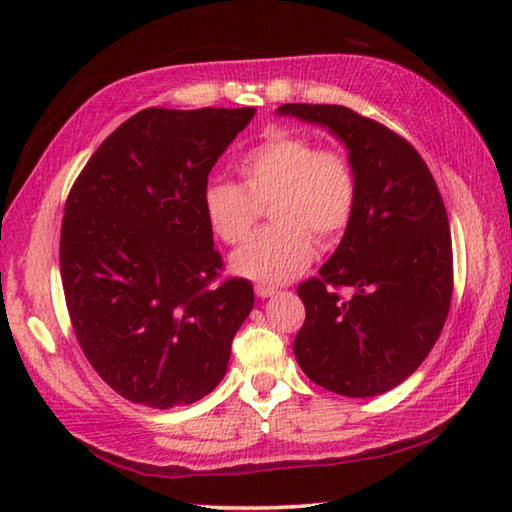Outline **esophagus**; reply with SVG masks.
<instances>
[{
	"label": "esophagus",
	"instance_id": "obj_1",
	"mask_svg": "<svg viewBox=\"0 0 512 512\" xmlns=\"http://www.w3.org/2000/svg\"><path fill=\"white\" fill-rule=\"evenodd\" d=\"M255 293H257V298H273V296H277V291L275 287H268V284H255Z\"/></svg>",
	"mask_w": 512,
	"mask_h": 512
}]
</instances>
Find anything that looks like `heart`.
Returning a JSON list of instances; mask_svg holds the SVG:
<instances>
[{"mask_svg":"<svg viewBox=\"0 0 512 512\" xmlns=\"http://www.w3.org/2000/svg\"><path fill=\"white\" fill-rule=\"evenodd\" d=\"M244 185L212 180L203 212L223 244L235 246L253 230L262 205H271V228L259 230L230 259L232 271L262 284L300 275L320 246L348 230L357 207V173L336 149H318L298 133H273L239 160Z\"/></svg>","mask_w":512,"mask_h":512,"instance_id":"b5f03b06","label":"heart"}]
</instances>
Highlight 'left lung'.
<instances>
[{
    "mask_svg": "<svg viewBox=\"0 0 512 512\" xmlns=\"http://www.w3.org/2000/svg\"><path fill=\"white\" fill-rule=\"evenodd\" d=\"M277 112L327 126L357 173V207L339 248L298 287L307 316L293 352L327 391L381 395L420 368L449 314L454 255L443 196L420 153L379 121L325 103ZM345 286L352 299L338 293Z\"/></svg>",
    "mask_w": 512,
    "mask_h": 512,
    "instance_id": "left-lung-1",
    "label": "left lung"
}]
</instances>
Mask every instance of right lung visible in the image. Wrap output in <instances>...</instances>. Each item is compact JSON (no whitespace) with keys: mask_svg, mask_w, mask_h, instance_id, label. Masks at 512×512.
<instances>
[{"mask_svg":"<svg viewBox=\"0 0 512 512\" xmlns=\"http://www.w3.org/2000/svg\"><path fill=\"white\" fill-rule=\"evenodd\" d=\"M255 108H146L106 137L67 196L60 277L81 350L112 391L151 409L212 393L255 305L219 280L203 192Z\"/></svg>","mask_w":512,"mask_h":512,"instance_id":"obj_1","label":"right lung"}]
</instances>
